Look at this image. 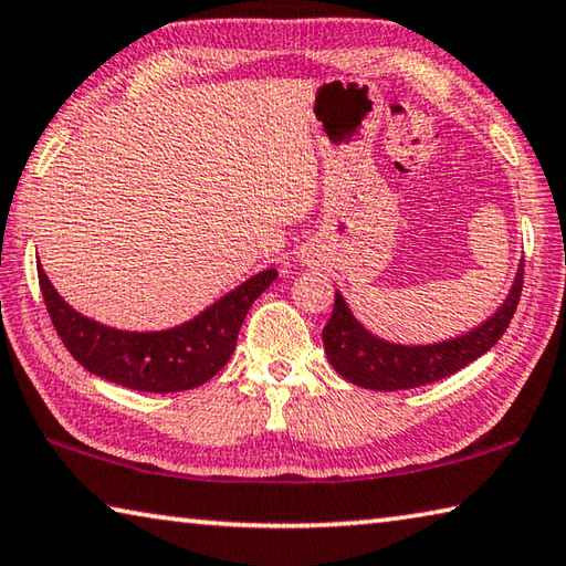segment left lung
Instances as JSON below:
<instances>
[{
    "mask_svg": "<svg viewBox=\"0 0 566 566\" xmlns=\"http://www.w3.org/2000/svg\"><path fill=\"white\" fill-rule=\"evenodd\" d=\"M524 284V260L506 302L500 306L494 317L486 319L482 327L472 329L462 337L427 344V347H401V344H389L369 334L361 324L352 317L347 302L342 294H334V310L322 329L324 349L332 367L339 375L359 385L364 389L377 391H395V389H411L439 381L454 371L464 369L469 361L482 357L490 352L502 334L510 327V322L516 312Z\"/></svg>",
    "mask_w": 566,
    "mask_h": 566,
    "instance_id": "1",
    "label": "left lung"
}]
</instances>
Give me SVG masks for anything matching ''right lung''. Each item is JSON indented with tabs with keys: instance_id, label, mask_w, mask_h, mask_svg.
Here are the masks:
<instances>
[{
	"instance_id": "add662e5",
	"label": "right lung",
	"mask_w": 566,
	"mask_h": 566,
	"mask_svg": "<svg viewBox=\"0 0 566 566\" xmlns=\"http://www.w3.org/2000/svg\"><path fill=\"white\" fill-rule=\"evenodd\" d=\"M36 274L46 312L72 357L114 385L157 395L195 389L212 379L232 357L249 306L276 280V270H264L181 327L137 334L82 317L56 294L42 266Z\"/></svg>"
}]
</instances>
